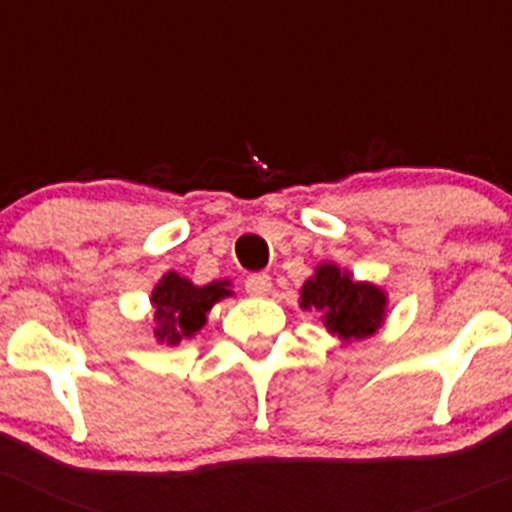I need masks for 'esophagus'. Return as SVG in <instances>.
Instances as JSON below:
<instances>
[{
	"instance_id": "esophagus-1",
	"label": "esophagus",
	"mask_w": 512,
	"mask_h": 512,
	"mask_svg": "<svg viewBox=\"0 0 512 512\" xmlns=\"http://www.w3.org/2000/svg\"><path fill=\"white\" fill-rule=\"evenodd\" d=\"M245 289L250 297H267L272 292V279L267 274H252L245 279Z\"/></svg>"
}]
</instances>
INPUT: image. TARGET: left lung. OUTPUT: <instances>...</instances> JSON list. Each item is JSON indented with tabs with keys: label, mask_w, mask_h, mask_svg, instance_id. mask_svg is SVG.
Here are the masks:
<instances>
[{
	"label": "left lung",
	"mask_w": 512,
	"mask_h": 512,
	"mask_svg": "<svg viewBox=\"0 0 512 512\" xmlns=\"http://www.w3.org/2000/svg\"><path fill=\"white\" fill-rule=\"evenodd\" d=\"M299 306L316 311L331 336L343 343L375 336L385 324L387 292L373 282H358L348 270L321 262L301 284Z\"/></svg>",
	"instance_id": "left-lung-1"
}]
</instances>
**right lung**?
<instances>
[{"label": "right lung", "instance_id": "add662e5", "mask_svg": "<svg viewBox=\"0 0 512 512\" xmlns=\"http://www.w3.org/2000/svg\"><path fill=\"white\" fill-rule=\"evenodd\" d=\"M230 287V279H213L198 287L184 274L166 272L149 297L154 311V338L166 346H179L181 341L196 336L206 326L213 306L225 297H233Z\"/></svg>", "mask_w": 512, "mask_h": 512}]
</instances>
